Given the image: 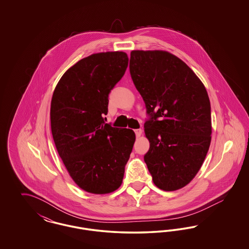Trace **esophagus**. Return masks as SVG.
<instances>
[{
    "mask_svg": "<svg viewBox=\"0 0 249 249\" xmlns=\"http://www.w3.org/2000/svg\"><path fill=\"white\" fill-rule=\"evenodd\" d=\"M134 132H135L136 137H140L141 134H142V129H136V130H134Z\"/></svg>",
    "mask_w": 249,
    "mask_h": 249,
    "instance_id": "1",
    "label": "esophagus"
}]
</instances>
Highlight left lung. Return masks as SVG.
Returning a JSON list of instances; mask_svg holds the SVG:
<instances>
[{
  "instance_id": "left-lung-1",
  "label": "left lung",
  "mask_w": 249,
  "mask_h": 249,
  "mask_svg": "<svg viewBox=\"0 0 249 249\" xmlns=\"http://www.w3.org/2000/svg\"><path fill=\"white\" fill-rule=\"evenodd\" d=\"M131 79L145 104L143 156L155 185L165 191L189 184L199 172L211 142L207 91L190 67L166 51L130 52Z\"/></svg>"
}]
</instances>
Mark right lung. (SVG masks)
Segmentation results:
<instances>
[{"label": "right lung", "instance_id": "right-lung-1", "mask_svg": "<svg viewBox=\"0 0 249 249\" xmlns=\"http://www.w3.org/2000/svg\"><path fill=\"white\" fill-rule=\"evenodd\" d=\"M124 52H103L80 59L59 79L51 100V131L72 180L94 194L118 190L135 141L130 129L105 122L108 97L124 75Z\"/></svg>", "mask_w": 249, "mask_h": 249}]
</instances>
